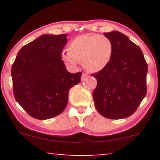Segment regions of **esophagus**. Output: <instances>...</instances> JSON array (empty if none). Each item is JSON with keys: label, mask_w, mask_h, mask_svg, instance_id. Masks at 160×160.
Masks as SVG:
<instances>
[{"label": "esophagus", "mask_w": 160, "mask_h": 160, "mask_svg": "<svg viewBox=\"0 0 160 160\" xmlns=\"http://www.w3.org/2000/svg\"><path fill=\"white\" fill-rule=\"evenodd\" d=\"M86 76H87V74L86 73H82V80H84L85 78H86Z\"/></svg>", "instance_id": "esophagus-1"}]
</instances>
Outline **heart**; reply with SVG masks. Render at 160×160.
I'll list each match as a JSON object with an SVG mask.
<instances>
[{
	"mask_svg": "<svg viewBox=\"0 0 160 160\" xmlns=\"http://www.w3.org/2000/svg\"><path fill=\"white\" fill-rule=\"evenodd\" d=\"M62 54V60L70 67H76L78 62L92 73L103 70L109 64L113 52L112 41L100 35H82L73 39Z\"/></svg>",
	"mask_w": 160,
	"mask_h": 160,
	"instance_id": "b5f03b06",
	"label": "heart"
}]
</instances>
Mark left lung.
Returning a JSON list of instances; mask_svg holds the SVG:
<instances>
[{
  "label": "left lung",
  "mask_w": 160,
  "mask_h": 160,
  "mask_svg": "<svg viewBox=\"0 0 160 160\" xmlns=\"http://www.w3.org/2000/svg\"><path fill=\"white\" fill-rule=\"evenodd\" d=\"M112 41L109 64L94 74L97 87L92 93L95 106L102 117L119 119L131 116L146 95L148 65L143 54L125 35L104 32Z\"/></svg>",
  "instance_id": "left-lung-1"
}]
</instances>
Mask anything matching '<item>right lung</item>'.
<instances>
[{"instance_id": "add662e5", "label": "right lung", "mask_w": 160, "mask_h": 160, "mask_svg": "<svg viewBox=\"0 0 160 160\" xmlns=\"http://www.w3.org/2000/svg\"><path fill=\"white\" fill-rule=\"evenodd\" d=\"M66 34H43L19 50L12 68L14 95L30 116L43 120L65 110L70 89L82 73H71L61 58Z\"/></svg>"}]
</instances>
